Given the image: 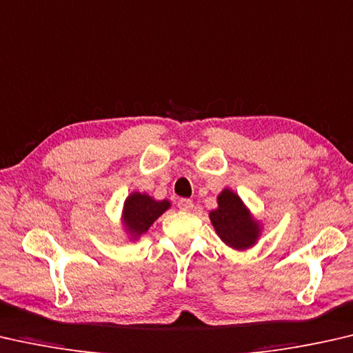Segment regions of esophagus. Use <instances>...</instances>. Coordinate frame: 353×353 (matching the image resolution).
<instances>
[{
    "label": "esophagus",
    "mask_w": 353,
    "mask_h": 353,
    "mask_svg": "<svg viewBox=\"0 0 353 353\" xmlns=\"http://www.w3.org/2000/svg\"><path fill=\"white\" fill-rule=\"evenodd\" d=\"M178 208H180L181 211H190L194 208V201L189 200V199H181L180 201H178Z\"/></svg>",
    "instance_id": "34e87169"
}]
</instances>
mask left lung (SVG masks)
<instances>
[{
	"instance_id": "1",
	"label": "left lung",
	"mask_w": 353,
	"mask_h": 353,
	"mask_svg": "<svg viewBox=\"0 0 353 353\" xmlns=\"http://www.w3.org/2000/svg\"><path fill=\"white\" fill-rule=\"evenodd\" d=\"M217 203V210L210 212V219L219 238L236 250L255 245L261 234V223L250 214L239 195L231 189H223Z\"/></svg>"
}]
</instances>
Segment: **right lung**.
I'll list each match as a JSON object with an SVG mask.
<instances>
[{
  "label": "right lung",
  "instance_id": "obj_1",
  "mask_svg": "<svg viewBox=\"0 0 353 353\" xmlns=\"http://www.w3.org/2000/svg\"><path fill=\"white\" fill-rule=\"evenodd\" d=\"M170 208L169 200H154L147 194L132 192L128 195L123 205L122 221L125 230L128 231L131 239L141 238L143 233H147L153 222L161 214Z\"/></svg>",
  "mask_w": 353,
  "mask_h": 353
}]
</instances>
